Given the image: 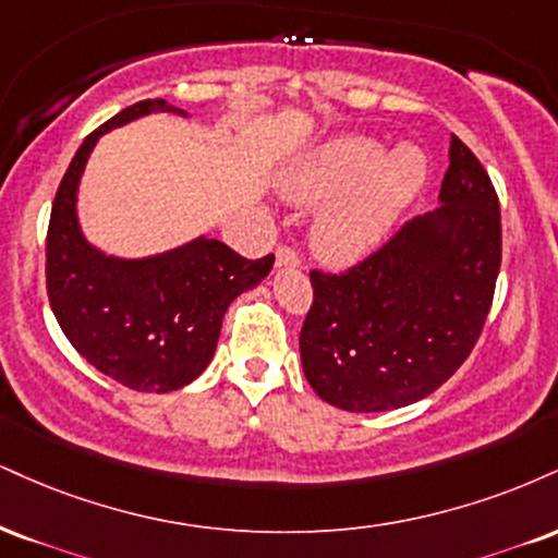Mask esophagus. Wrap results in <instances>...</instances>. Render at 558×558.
Masks as SVG:
<instances>
[{"label":"esophagus","instance_id":"1","mask_svg":"<svg viewBox=\"0 0 558 558\" xmlns=\"http://www.w3.org/2000/svg\"><path fill=\"white\" fill-rule=\"evenodd\" d=\"M275 265H278V267H299L301 265L299 252L293 250V246L280 244L278 250H275Z\"/></svg>","mask_w":558,"mask_h":558}]
</instances>
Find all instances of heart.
I'll return each instance as SVG.
<instances>
[{
    "instance_id": "b5f03b06",
    "label": "heart",
    "mask_w": 558,
    "mask_h": 558,
    "mask_svg": "<svg viewBox=\"0 0 558 558\" xmlns=\"http://www.w3.org/2000/svg\"><path fill=\"white\" fill-rule=\"evenodd\" d=\"M428 158L415 145L387 153L372 137H340L288 173L283 194L299 205H325L312 228L322 259L348 265L361 259L392 231L415 194L424 190Z\"/></svg>"
}]
</instances>
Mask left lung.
<instances>
[{
  "mask_svg": "<svg viewBox=\"0 0 558 558\" xmlns=\"http://www.w3.org/2000/svg\"><path fill=\"white\" fill-rule=\"evenodd\" d=\"M441 207L402 223L345 272L312 270L301 364L322 400L379 413L432 395L478 343L501 265L499 197L449 140Z\"/></svg>",
  "mask_w": 558,
  "mask_h": 558,
  "instance_id": "1",
  "label": "left lung"
}]
</instances>
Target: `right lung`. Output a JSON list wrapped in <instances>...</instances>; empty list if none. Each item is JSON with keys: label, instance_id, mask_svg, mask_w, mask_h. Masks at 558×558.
Returning a JSON list of instances; mask_svg holds the SVG:
<instances>
[{"label": "right lung", "instance_id": "add662e5", "mask_svg": "<svg viewBox=\"0 0 558 558\" xmlns=\"http://www.w3.org/2000/svg\"><path fill=\"white\" fill-rule=\"evenodd\" d=\"M186 111L147 98L85 137L51 205L46 291L59 327L100 374L137 392H171L210 364L228 304L270 272L275 254L246 259L218 239L119 259L90 246L77 223V184L104 132L147 113Z\"/></svg>", "mask_w": 558, "mask_h": 558}]
</instances>
